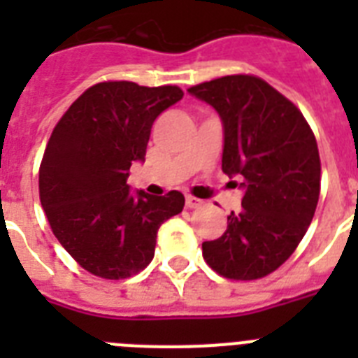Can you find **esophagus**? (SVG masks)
<instances>
[{"instance_id": "1", "label": "esophagus", "mask_w": 358, "mask_h": 358, "mask_svg": "<svg viewBox=\"0 0 358 358\" xmlns=\"http://www.w3.org/2000/svg\"><path fill=\"white\" fill-rule=\"evenodd\" d=\"M202 206L201 199L194 197V195H186V208H199Z\"/></svg>"}]
</instances>
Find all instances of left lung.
<instances>
[{"label": "left lung", "mask_w": 358, "mask_h": 358, "mask_svg": "<svg viewBox=\"0 0 358 358\" xmlns=\"http://www.w3.org/2000/svg\"><path fill=\"white\" fill-rule=\"evenodd\" d=\"M189 94L222 120L224 173L243 192L227 229L202 243L206 264L229 280H258L296 251L319 201L321 161L301 110L252 75L194 85Z\"/></svg>", "instance_id": "left-lung-1"}]
</instances>
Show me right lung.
<instances>
[{"label": "right lung", "instance_id": "obj_1", "mask_svg": "<svg viewBox=\"0 0 358 358\" xmlns=\"http://www.w3.org/2000/svg\"><path fill=\"white\" fill-rule=\"evenodd\" d=\"M177 85L100 82L55 125L39 170V197L53 235L80 267L106 280L140 273L157 229L181 213L185 195L132 194L129 170L145 161L152 123L182 98Z\"/></svg>", "mask_w": 358, "mask_h": 358}]
</instances>
